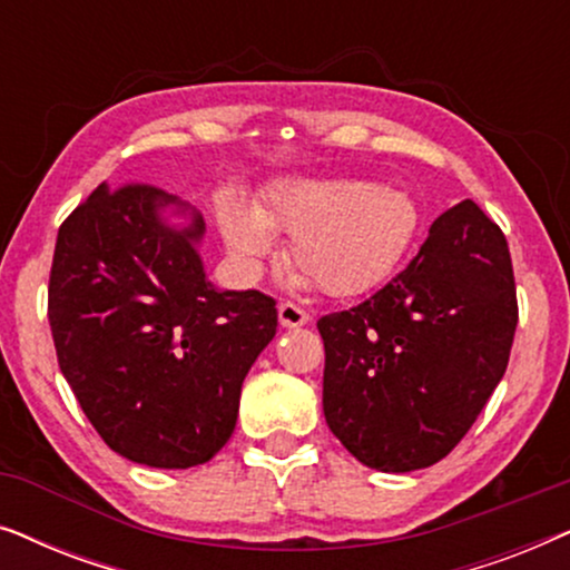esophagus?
<instances>
[{"instance_id":"obj_1","label":"esophagus","mask_w":570,"mask_h":570,"mask_svg":"<svg viewBox=\"0 0 570 570\" xmlns=\"http://www.w3.org/2000/svg\"><path fill=\"white\" fill-rule=\"evenodd\" d=\"M277 314H279V324H283L285 330H295V326L308 324V314H306V308H301L298 303H293V301L279 303Z\"/></svg>"}]
</instances>
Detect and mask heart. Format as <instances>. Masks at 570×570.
Listing matches in <instances>:
<instances>
[{"mask_svg": "<svg viewBox=\"0 0 570 570\" xmlns=\"http://www.w3.org/2000/svg\"><path fill=\"white\" fill-rule=\"evenodd\" d=\"M423 213L410 191L357 178L279 181L256 213H220L225 246L246 267L272 252V233H291L285 259L318 293L357 298L384 285L417 244Z\"/></svg>", "mask_w": 570, "mask_h": 570, "instance_id": "heart-1", "label": "heart"}]
</instances>
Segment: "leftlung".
Here are the masks:
<instances>
[{
	"label": "left lung",
	"instance_id": "left-lung-1",
	"mask_svg": "<svg viewBox=\"0 0 570 570\" xmlns=\"http://www.w3.org/2000/svg\"><path fill=\"white\" fill-rule=\"evenodd\" d=\"M517 322L503 230L459 202L392 283L316 322L326 425L371 470L441 462L503 379Z\"/></svg>",
	"mask_w": 570,
	"mask_h": 570
}]
</instances>
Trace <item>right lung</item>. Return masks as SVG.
<instances>
[{
  "label": "right lung",
  "mask_w": 570,
  "mask_h": 570,
  "mask_svg": "<svg viewBox=\"0 0 570 570\" xmlns=\"http://www.w3.org/2000/svg\"><path fill=\"white\" fill-rule=\"evenodd\" d=\"M153 184H100L61 223L49 275L59 368L116 454L158 470L205 464L228 443L240 384L277 332L275 298L215 291L197 240Z\"/></svg>",
  "instance_id": "add662e5"
}]
</instances>
